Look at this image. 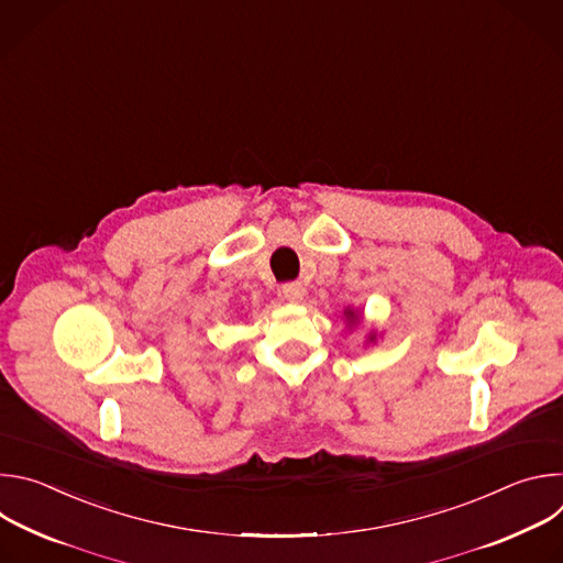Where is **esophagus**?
<instances>
[{"instance_id":"34e87169","label":"esophagus","mask_w":563,"mask_h":563,"mask_svg":"<svg viewBox=\"0 0 563 563\" xmlns=\"http://www.w3.org/2000/svg\"><path fill=\"white\" fill-rule=\"evenodd\" d=\"M283 296L291 302H300L305 298V287L302 283H285L283 285Z\"/></svg>"}]
</instances>
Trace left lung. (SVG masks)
Masks as SVG:
<instances>
[{"label": "left lung", "instance_id": "8db88e82", "mask_svg": "<svg viewBox=\"0 0 563 563\" xmlns=\"http://www.w3.org/2000/svg\"><path fill=\"white\" fill-rule=\"evenodd\" d=\"M347 316H350V318H352V320H354V313H352V311H347Z\"/></svg>", "mask_w": 563, "mask_h": 563}]
</instances>
